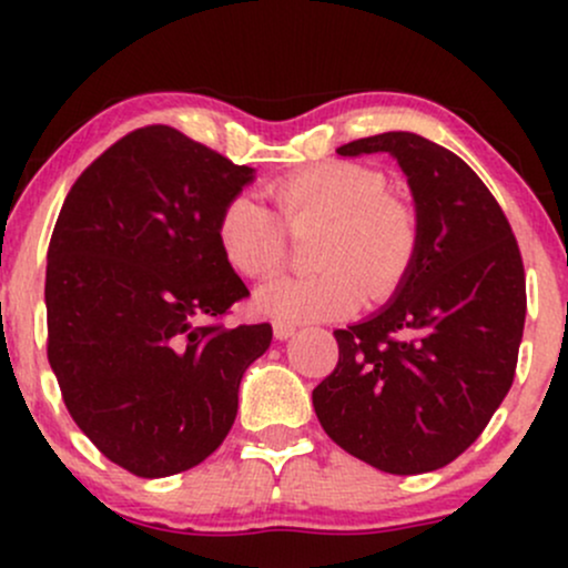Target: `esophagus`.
Segmentation results:
<instances>
[{"label": "esophagus", "mask_w": 568, "mask_h": 568, "mask_svg": "<svg viewBox=\"0 0 568 568\" xmlns=\"http://www.w3.org/2000/svg\"><path fill=\"white\" fill-rule=\"evenodd\" d=\"M296 334V325L288 323V321H275V336L283 342V338H291Z\"/></svg>", "instance_id": "1"}]
</instances>
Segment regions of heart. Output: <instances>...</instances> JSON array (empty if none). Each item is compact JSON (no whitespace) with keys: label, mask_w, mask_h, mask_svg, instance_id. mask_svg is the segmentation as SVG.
<instances>
[{"label":"heart","mask_w":568,"mask_h":568,"mask_svg":"<svg viewBox=\"0 0 568 568\" xmlns=\"http://www.w3.org/2000/svg\"><path fill=\"white\" fill-rule=\"evenodd\" d=\"M275 211L232 197L221 207L216 240L226 264L243 277H270L285 262V227L321 226L312 245L317 275L277 277L258 291V310L275 321L347 317L371 296H389L419 253V216L387 192V179L361 162L331 160L270 184Z\"/></svg>","instance_id":"obj_1"}]
</instances>
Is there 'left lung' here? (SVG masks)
Wrapping results in <instances>:
<instances>
[{"mask_svg":"<svg viewBox=\"0 0 568 568\" xmlns=\"http://www.w3.org/2000/svg\"><path fill=\"white\" fill-rule=\"evenodd\" d=\"M336 152L393 154L422 240L393 302L334 331L338 363L312 393L315 414L376 470H438L478 440L513 387L526 321L518 240L484 181L438 143L382 133Z\"/></svg>","mask_w":568,"mask_h":568,"instance_id":"obj_1","label":"left lung"}]
</instances>
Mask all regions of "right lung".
Instances as JSON below:
<instances>
[{
	"instance_id": "right-lung-1",
	"label": "right lung",
	"mask_w": 568,
	"mask_h": 568,
	"mask_svg": "<svg viewBox=\"0 0 568 568\" xmlns=\"http://www.w3.org/2000/svg\"><path fill=\"white\" fill-rule=\"evenodd\" d=\"M253 168L175 128L122 135L74 181L48 247V361L77 427L122 470L200 465L237 416L272 325L226 328L251 296L216 240Z\"/></svg>"
}]
</instances>
